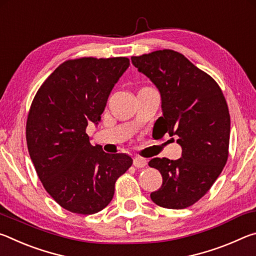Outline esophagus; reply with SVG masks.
<instances>
[{
  "mask_svg": "<svg viewBox=\"0 0 256 256\" xmlns=\"http://www.w3.org/2000/svg\"><path fill=\"white\" fill-rule=\"evenodd\" d=\"M133 164L136 168H142L146 166V160L142 157H134L133 159Z\"/></svg>",
  "mask_w": 256,
  "mask_h": 256,
  "instance_id": "obj_1",
  "label": "esophagus"
}]
</instances>
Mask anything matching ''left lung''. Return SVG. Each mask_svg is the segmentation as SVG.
<instances>
[{
  "label": "left lung",
  "instance_id": "8db88e82",
  "mask_svg": "<svg viewBox=\"0 0 256 256\" xmlns=\"http://www.w3.org/2000/svg\"><path fill=\"white\" fill-rule=\"evenodd\" d=\"M133 66L162 94V116L154 123L162 136H177L182 157L154 158L149 166L162 176L150 194L166 209L193 206L211 188L227 162L230 116L219 84L183 54L172 50L132 56Z\"/></svg>",
  "mask_w": 256,
  "mask_h": 256
}]
</instances>
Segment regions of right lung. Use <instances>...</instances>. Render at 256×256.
Returning a JSON list of instances; mask_svg holds the SVG:
<instances>
[{
  "label": "right lung",
  "instance_id": "obj_1",
  "mask_svg": "<svg viewBox=\"0 0 256 256\" xmlns=\"http://www.w3.org/2000/svg\"><path fill=\"white\" fill-rule=\"evenodd\" d=\"M128 58L68 60L38 89L30 106L26 138L47 193L68 211L94 214L114 196L115 183L133 160L92 146L86 133L98 123Z\"/></svg>",
  "mask_w": 256,
  "mask_h": 256
}]
</instances>
